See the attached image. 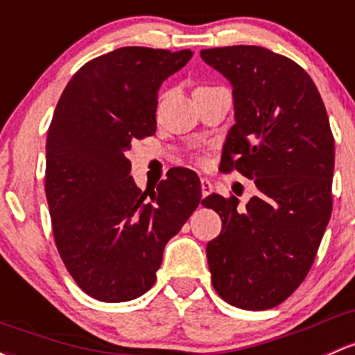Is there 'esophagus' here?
<instances>
[{
  "label": "esophagus",
  "mask_w": 355,
  "mask_h": 355,
  "mask_svg": "<svg viewBox=\"0 0 355 355\" xmlns=\"http://www.w3.org/2000/svg\"><path fill=\"white\" fill-rule=\"evenodd\" d=\"M200 192H202V197H207L209 193L212 192V184L207 178H200Z\"/></svg>",
  "instance_id": "34e87169"
}]
</instances>
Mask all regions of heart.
<instances>
[{"mask_svg":"<svg viewBox=\"0 0 355 355\" xmlns=\"http://www.w3.org/2000/svg\"><path fill=\"white\" fill-rule=\"evenodd\" d=\"M200 88H209V87H200ZM193 162H196L197 165H206V158H204L202 155H196V156H193Z\"/></svg>","mask_w":355,"mask_h":355,"instance_id":"1","label":"heart"}]
</instances>
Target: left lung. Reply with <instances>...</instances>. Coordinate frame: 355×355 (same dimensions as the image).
<instances>
[{"instance_id": "1", "label": "left lung", "mask_w": 355, "mask_h": 355, "mask_svg": "<svg viewBox=\"0 0 355 355\" xmlns=\"http://www.w3.org/2000/svg\"><path fill=\"white\" fill-rule=\"evenodd\" d=\"M233 85L234 122L219 170L240 171L259 192L202 200L223 221L206 253L216 293L252 311L286 301L315 262L331 216L335 144L309 74L259 46L200 51Z\"/></svg>"}]
</instances>
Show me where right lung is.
Here are the masks:
<instances>
[{
  "label": "right lung",
  "mask_w": 355,
  "mask_h": 355,
  "mask_svg": "<svg viewBox=\"0 0 355 355\" xmlns=\"http://www.w3.org/2000/svg\"><path fill=\"white\" fill-rule=\"evenodd\" d=\"M190 49L121 47L92 59L66 85L46 144L52 234L78 286L103 303L143 296L163 248L200 202L199 177L171 168L149 196L125 151L156 132L158 88Z\"/></svg>",
  "instance_id": "1"
}]
</instances>
